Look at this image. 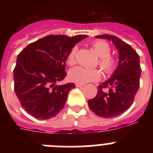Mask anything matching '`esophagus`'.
<instances>
[{
    "mask_svg": "<svg viewBox=\"0 0 153 153\" xmlns=\"http://www.w3.org/2000/svg\"><path fill=\"white\" fill-rule=\"evenodd\" d=\"M84 86L83 84H80V83H76V87H79V88H81V87H83Z\"/></svg>",
    "mask_w": 153,
    "mask_h": 153,
    "instance_id": "esophagus-1",
    "label": "esophagus"
}]
</instances>
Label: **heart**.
I'll use <instances>...</instances> for the list:
<instances>
[{
    "mask_svg": "<svg viewBox=\"0 0 153 153\" xmlns=\"http://www.w3.org/2000/svg\"><path fill=\"white\" fill-rule=\"evenodd\" d=\"M92 46L100 56L99 65L104 72L110 74L117 67V60L110 55V47L103 40H95ZM77 47H74L67 55V62L70 66L76 63V54ZM69 78L70 80L77 83L84 84L88 82L97 81L101 78V73L97 69H87L82 67H76L69 71Z\"/></svg>",
    "mask_w": 153,
    "mask_h": 153,
    "instance_id": "heart-1",
    "label": "heart"
}]
</instances>
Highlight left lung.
Segmentation results:
<instances>
[{
	"label": "left lung",
	"mask_w": 153,
	"mask_h": 153,
	"mask_svg": "<svg viewBox=\"0 0 153 153\" xmlns=\"http://www.w3.org/2000/svg\"><path fill=\"white\" fill-rule=\"evenodd\" d=\"M97 38L113 42L119 53L118 66L108 80L98 86L97 94L88 101L90 109L103 118H113L132 106L140 87V56L130 45L116 36L103 34Z\"/></svg>",
	"instance_id": "obj_1"
}]
</instances>
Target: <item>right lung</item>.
I'll return each mask as SVG.
<instances>
[{"mask_svg": "<svg viewBox=\"0 0 153 153\" xmlns=\"http://www.w3.org/2000/svg\"><path fill=\"white\" fill-rule=\"evenodd\" d=\"M87 35H49L27 46L13 70L14 91L23 109L36 119L54 117L64 107L73 83L58 86L66 76L70 50Z\"/></svg>", "mask_w": 153, "mask_h": 153, "instance_id": "1", "label": "right lung"}]
</instances>
